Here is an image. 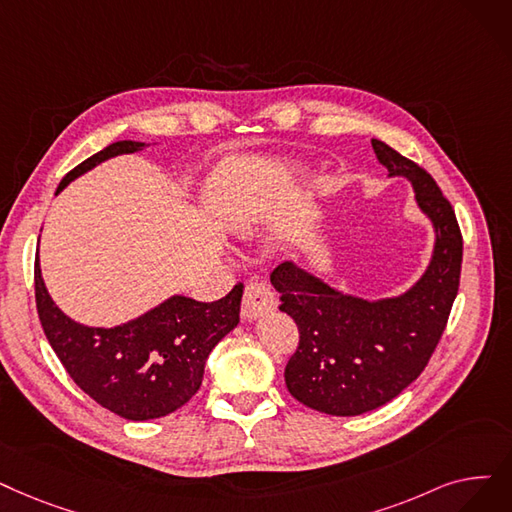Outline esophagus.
<instances>
[{"label": "esophagus", "mask_w": 512, "mask_h": 512, "mask_svg": "<svg viewBox=\"0 0 512 512\" xmlns=\"http://www.w3.org/2000/svg\"><path fill=\"white\" fill-rule=\"evenodd\" d=\"M278 305L272 288L263 282H249L244 288V297L240 305V314L244 320H257L265 314H270Z\"/></svg>", "instance_id": "34e87169"}]
</instances>
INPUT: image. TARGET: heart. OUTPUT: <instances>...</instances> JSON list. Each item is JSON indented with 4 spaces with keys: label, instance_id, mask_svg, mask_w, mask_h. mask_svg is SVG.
I'll list each match as a JSON object with an SVG mask.
<instances>
[{
    "label": "heart",
    "instance_id": "obj_1",
    "mask_svg": "<svg viewBox=\"0 0 512 512\" xmlns=\"http://www.w3.org/2000/svg\"><path fill=\"white\" fill-rule=\"evenodd\" d=\"M295 171H297L295 167H288V173H295ZM263 205H265L263 198H255V201L234 219V230H236L240 236H251V234L257 232Z\"/></svg>",
    "mask_w": 512,
    "mask_h": 512
}]
</instances>
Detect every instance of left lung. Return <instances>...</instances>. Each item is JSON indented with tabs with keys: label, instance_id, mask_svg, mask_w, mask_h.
<instances>
[{
	"label": "left lung",
	"instance_id": "8db88e82",
	"mask_svg": "<svg viewBox=\"0 0 512 512\" xmlns=\"http://www.w3.org/2000/svg\"><path fill=\"white\" fill-rule=\"evenodd\" d=\"M376 159L389 177H406L435 232L422 276L395 297L343 293L295 261L272 272L280 311L299 326V347L284 383L303 406L332 416H358L391 402L425 370L458 293L462 236L448 198L433 177L381 140Z\"/></svg>",
	"mask_w": 512,
	"mask_h": 512
}]
</instances>
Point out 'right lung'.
Returning a JSON list of instances; mask_svg holds the SVG:
<instances>
[{"label": "right lung", "instance_id": "right-lung-1", "mask_svg": "<svg viewBox=\"0 0 512 512\" xmlns=\"http://www.w3.org/2000/svg\"><path fill=\"white\" fill-rule=\"evenodd\" d=\"M146 146L133 140L106 146L66 173L56 194L100 163ZM240 299L236 284L213 303L173 295L119 326H85L54 303L35 259L37 314L58 360L79 389L127 420L167 416L201 389L209 353L240 320Z\"/></svg>", "mask_w": 512, "mask_h": 512}]
</instances>
